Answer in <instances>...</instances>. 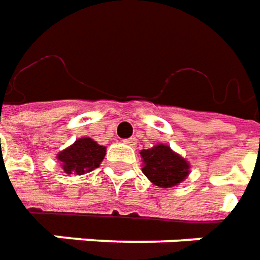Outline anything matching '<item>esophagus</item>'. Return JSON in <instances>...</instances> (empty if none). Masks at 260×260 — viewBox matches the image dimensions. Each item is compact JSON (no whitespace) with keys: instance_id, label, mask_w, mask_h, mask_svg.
<instances>
[{"instance_id":"esophagus-1","label":"esophagus","mask_w":260,"mask_h":260,"mask_svg":"<svg viewBox=\"0 0 260 260\" xmlns=\"http://www.w3.org/2000/svg\"><path fill=\"white\" fill-rule=\"evenodd\" d=\"M124 143H126L127 145H132V147H134L137 141H136V139H127V140H124Z\"/></svg>"}]
</instances>
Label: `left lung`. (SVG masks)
Here are the masks:
<instances>
[{
  "label": "left lung",
  "instance_id": "obj_1",
  "mask_svg": "<svg viewBox=\"0 0 260 260\" xmlns=\"http://www.w3.org/2000/svg\"><path fill=\"white\" fill-rule=\"evenodd\" d=\"M143 174L159 187L179 185L189 175L190 165L179 154L165 144H156L148 150H141Z\"/></svg>",
  "mask_w": 260,
  "mask_h": 260
}]
</instances>
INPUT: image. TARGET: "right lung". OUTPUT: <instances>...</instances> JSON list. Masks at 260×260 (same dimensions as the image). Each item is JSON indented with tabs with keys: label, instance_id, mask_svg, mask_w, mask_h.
<instances>
[{
	"label": "right lung",
	"instance_id": "obj_1",
	"mask_svg": "<svg viewBox=\"0 0 260 260\" xmlns=\"http://www.w3.org/2000/svg\"><path fill=\"white\" fill-rule=\"evenodd\" d=\"M106 155V147L99 145L89 137H81L74 144L57 154L66 174L84 175L98 168Z\"/></svg>",
	"mask_w": 260,
	"mask_h": 260
}]
</instances>
